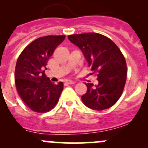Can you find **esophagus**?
Wrapping results in <instances>:
<instances>
[{
    "label": "esophagus",
    "instance_id": "esophagus-1",
    "mask_svg": "<svg viewBox=\"0 0 148 148\" xmlns=\"http://www.w3.org/2000/svg\"><path fill=\"white\" fill-rule=\"evenodd\" d=\"M66 83L69 84H74L75 82H74V81H71V80H66Z\"/></svg>",
    "mask_w": 148,
    "mask_h": 148
}]
</instances>
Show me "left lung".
Masks as SVG:
<instances>
[{
  "mask_svg": "<svg viewBox=\"0 0 148 148\" xmlns=\"http://www.w3.org/2000/svg\"><path fill=\"white\" fill-rule=\"evenodd\" d=\"M68 38L79 48L92 71L97 74V84L84 83L87 91L82 96L84 104L95 110L111 107L120 99L127 79L126 62L120 49L97 33L74 34Z\"/></svg>",
  "mask_w": 148,
  "mask_h": 148,
  "instance_id": "1",
  "label": "left lung"
}]
</instances>
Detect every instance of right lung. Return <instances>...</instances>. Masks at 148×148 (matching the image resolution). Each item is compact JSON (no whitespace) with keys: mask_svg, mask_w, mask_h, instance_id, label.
Here are the masks:
<instances>
[{"mask_svg":"<svg viewBox=\"0 0 148 148\" xmlns=\"http://www.w3.org/2000/svg\"><path fill=\"white\" fill-rule=\"evenodd\" d=\"M65 36L41 37L23 49L16 62L15 83L23 102L36 112H46L55 107L63 90V83L54 84L44 69L55 49Z\"/></svg>","mask_w":148,"mask_h":148,"instance_id":"right-lung-1","label":"right lung"}]
</instances>
